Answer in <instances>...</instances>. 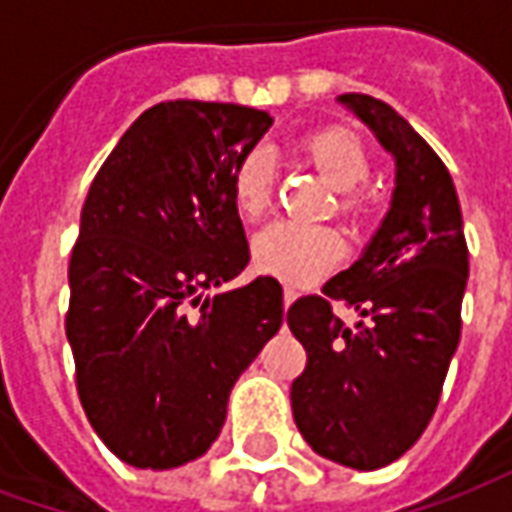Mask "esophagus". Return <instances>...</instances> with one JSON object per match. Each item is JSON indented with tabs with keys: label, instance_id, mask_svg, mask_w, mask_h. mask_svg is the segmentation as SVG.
<instances>
[{
	"label": "esophagus",
	"instance_id": "34e87169",
	"mask_svg": "<svg viewBox=\"0 0 512 512\" xmlns=\"http://www.w3.org/2000/svg\"><path fill=\"white\" fill-rule=\"evenodd\" d=\"M282 299H285V307H288L290 301L296 299V288H290V285H285V288H282Z\"/></svg>",
	"mask_w": 512,
	"mask_h": 512
}]
</instances>
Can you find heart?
Instances as JSON below:
<instances>
[{"label":"heart","mask_w":512,"mask_h":512,"mask_svg":"<svg viewBox=\"0 0 512 512\" xmlns=\"http://www.w3.org/2000/svg\"><path fill=\"white\" fill-rule=\"evenodd\" d=\"M301 153L337 186V208L351 219H373L378 200L365 180L373 156L365 139L348 126H323L304 136ZM277 169L263 150L238 158L230 175V197L244 219H257L271 208ZM255 266L285 282H310L334 268L345 255V235L332 224H304L293 219L268 224L252 246Z\"/></svg>","instance_id":"1"}]
</instances>
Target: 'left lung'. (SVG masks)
I'll use <instances>...</instances> for the list:
<instances>
[{"label":"left lung","instance_id":"8db88e82","mask_svg":"<svg viewBox=\"0 0 512 512\" xmlns=\"http://www.w3.org/2000/svg\"><path fill=\"white\" fill-rule=\"evenodd\" d=\"M340 101L376 131L397 161L392 208L367 252L290 304L288 326L307 351L293 386V419L312 450L351 469L397 461L428 428L461 340L469 246L444 161L373 95ZM340 300L363 315L345 327Z\"/></svg>","mask_w":512,"mask_h":512}]
</instances>
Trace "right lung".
Instances as JSON below:
<instances>
[{
    "instance_id": "obj_1",
    "label": "right lung",
    "mask_w": 512,
    "mask_h": 512,
    "mask_svg": "<svg viewBox=\"0 0 512 512\" xmlns=\"http://www.w3.org/2000/svg\"><path fill=\"white\" fill-rule=\"evenodd\" d=\"M271 123L238 104L150 106L87 191L65 334L84 414L136 469L208 452L230 389L282 326L274 277L200 299L249 263L230 175Z\"/></svg>"
}]
</instances>
